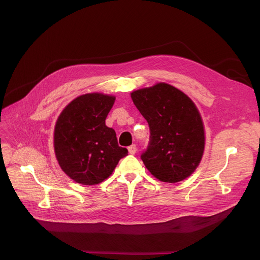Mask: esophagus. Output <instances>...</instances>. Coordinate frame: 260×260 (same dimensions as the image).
Wrapping results in <instances>:
<instances>
[{
	"instance_id": "34e87169",
	"label": "esophagus",
	"mask_w": 260,
	"mask_h": 260,
	"mask_svg": "<svg viewBox=\"0 0 260 260\" xmlns=\"http://www.w3.org/2000/svg\"><path fill=\"white\" fill-rule=\"evenodd\" d=\"M128 152L131 153V154H135L136 152H137V146L135 145V144H133V145H131L128 148Z\"/></svg>"
}]
</instances>
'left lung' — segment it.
I'll list each match as a JSON object with an SVG mask.
<instances>
[{
  "label": "left lung",
  "instance_id": "1",
  "mask_svg": "<svg viewBox=\"0 0 260 260\" xmlns=\"http://www.w3.org/2000/svg\"><path fill=\"white\" fill-rule=\"evenodd\" d=\"M131 98L150 128L149 145L141 155L145 167L162 182L187 178L199 166L205 145L196 105L166 83L133 91Z\"/></svg>",
  "mask_w": 260,
  "mask_h": 260
}]
</instances>
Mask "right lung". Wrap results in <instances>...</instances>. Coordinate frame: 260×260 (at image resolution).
<instances>
[{
  "mask_svg": "<svg viewBox=\"0 0 260 260\" xmlns=\"http://www.w3.org/2000/svg\"><path fill=\"white\" fill-rule=\"evenodd\" d=\"M115 96L87 93L70 102L59 115L54 148L59 166L78 183L94 185L107 179L127 149L117 143L116 133L106 125Z\"/></svg>",
  "mask_w": 260,
  "mask_h": 260,
  "instance_id": "right-lung-1",
  "label": "right lung"
}]
</instances>
